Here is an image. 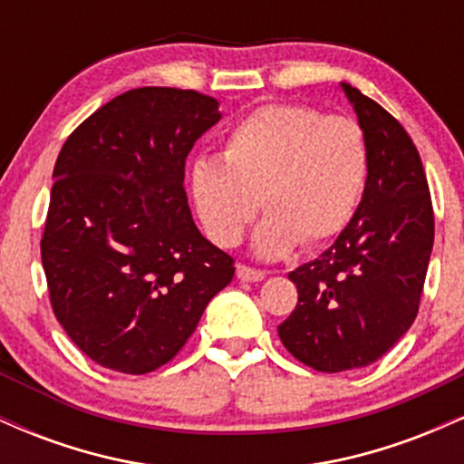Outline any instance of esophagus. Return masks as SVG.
I'll return each instance as SVG.
<instances>
[{
    "mask_svg": "<svg viewBox=\"0 0 464 464\" xmlns=\"http://www.w3.org/2000/svg\"><path fill=\"white\" fill-rule=\"evenodd\" d=\"M236 273H237V279H242V281H262L266 276L264 270L250 268V266H246V264H237Z\"/></svg>",
    "mask_w": 464,
    "mask_h": 464,
    "instance_id": "34e87169",
    "label": "esophagus"
}]
</instances>
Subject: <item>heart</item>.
<instances>
[{
  "label": "heart",
  "instance_id": "heart-1",
  "mask_svg": "<svg viewBox=\"0 0 464 464\" xmlns=\"http://www.w3.org/2000/svg\"><path fill=\"white\" fill-rule=\"evenodd\" d=\"M369 168V140L358 120L268 102L228 129L222 159L196 161L191 194L207 236L227 248L264 205L268 214L253 248L273 259L299 242L318 246L340 236L358 209Z\"/></svg>",
  "mask_w": 464,
  "mask_h": 464
}]
</instances>
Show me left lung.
Masks as SVG:
<instances>
[{
  "mask_svg": "<svg viewBox=\"0 0 464 464\" xmlns=\"http://www.w3.org/2000/svg\"><path fill=\"white\" fill-rule=\"evenodd\" d=\"M343 89L369 140V180L338 239L287 275L299 303L279 324L284 347L321 372L362 369L395 347L419 314L434 244L417 146L384 106Z\"/></svg>",
  "mask_w": 464,
  "mask_h": 464,
  "instance_id": "obj_1",
  "label": "left lung"
}]
</instances>
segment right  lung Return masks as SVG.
<instances>
[{"label":"right lung","instance_id":"obj_1","mask_svg":"<svg viewBox=\"0 0 464 464\" xmlns=\"http://www.w3.org/2000/svg\"><path fill=\"white\" fill-rule=\"evenodd\" d=\"M220 120L194 89L140 87L63 143L41 259L58 323L104 369L146 375L185 347L236 259L200 236L185 159Z\"/></svg>","mask_w":464,"mask_h":464}]
</instances>
